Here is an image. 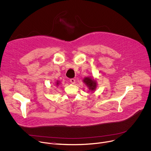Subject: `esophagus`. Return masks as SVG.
<instances>
[{
  "label": "esophagus",
  "instance_id": "esophagus-1",
  "mask_svg": "<svg viewBox=\"0 0 151 151\" xmlns=\"http://www.w3.org/2000/svg\"><path fill=\"white\" fill-rule=\"evenodd\" d=\"M70 82L74 84V83H75V79H73V78L70 79Z\"/></svg>",
  "mask_w": 151,
  "mask_h": 151
}]
</instances>
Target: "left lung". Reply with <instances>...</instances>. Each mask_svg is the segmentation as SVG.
Segmentation results:
<instances>
[{
    "label": "left lung",
    "mask_w": 151,
    "mask_h": 151,
    "mask_svg": "<svg viewBox=\"0 0 151 151\" xmlns=\"http://www.w3.org/2000/svg\"><path fill=\"white\" fill-rule=\"evenodd\" d=\"M83 82L88 86L89 87V89L91 90V91H94L96 88V86H97L96 81L92 79L89 77L88 78L87 77V78H85L83 79Z\"/></svg>",
    "instance_id": "8db88e82"
}]
</instances>
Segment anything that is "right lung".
<instances>
[{
    "instance_id": "right-lung-1",
    "label": "right lung",
    "mask_w": 151,
    "mask_h": 151,
    "mask_svg": "<svg viewBox=\"0 0 151 151\" xmlns=\"http://www.w3.org/2000/svg\"><path fill=\"white\" fill-rule=\"evenodd\" d=\"M56 84H57V85H59V82H58V81H57V83H56Z\"/></svg>"
}]
</instances>
